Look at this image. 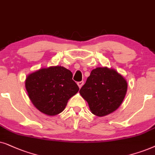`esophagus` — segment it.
Listing matches in <instances>:
<instances>
[{"label":"esophagus","instance_id":"34e87169","mask_svg":"<svg viewBox=\"0 0 155 155\" xmlns=\"http://www.w3.org/2000/svg\"><path fill=\"white\" fill-rule=\"evenodd\" d=\"M77 84H78V86H79V87L80 88H81L82 87V86L84 85V81H81L78 82Z\"/></svg>","mask_w":155,"mask_h":155}]
</instances>
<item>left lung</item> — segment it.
<instances>
[{
	"instance_id": "obj_1",
	"label": "left lung",
	"mask_w": 155,
	"mask_h": 155,
	"mask_svg": "<svg viewBox=\"0 0 155 155\" xmlns=\"http://www.w3.org/2000/svg\"><path fill=\"white\" fill-rule=\"evenodd\" d=\"M127 82L114 69L98 67L92 70L79 91L93 114L101 117L115 111L126 94Z\"/></svg>"
}]
</instances>
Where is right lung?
Listing matches in <instances>:
<instances>
[{
  "label": "right lung",
  "mask_w": 155,
  "mask_h": 155,
  "mask_svg": "<svg viewBox=\"0 0 155 155\" xmlns=\"http://www.w3.org/2000/svg\"><path fill=\"white\" fill-rule=\"evenodd\" d=\"M72 77L71 71L59 66L30 74L26 79L25 87L33 105L48 115L62 112L68 100L79 90Z\"/></svg>",
  "instance_id": "add662e5"
}]
</instances>
